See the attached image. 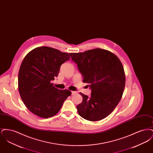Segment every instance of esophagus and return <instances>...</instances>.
<instances>
[{
	"instance_id": "1",
	"label": "esophagus",
	"mask_w": 153,
	"mask_h": 153,
	"mask_svg": "<svg viewBox=\"0 0 153 153\" xmlns=\"http://www.w3.org/2000/svg\"><path fill=\"white\" fill-rule=\"evenodd\" d=\"M76 94V92L75 91H72V95H74Z\"/></svg>"
}]
</instances>
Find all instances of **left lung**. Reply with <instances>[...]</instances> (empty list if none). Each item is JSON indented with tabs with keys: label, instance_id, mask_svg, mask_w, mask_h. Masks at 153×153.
<instances>
[{
	"label": "left lung",
	"instance_id": "left-lung-1",
	"mask_svg": "<svg viewBox=\"0 0 153 153\" xmlns=\"http://www.w3.org/2000/svg\"><path fill=\"white\" fill-rule=\"evenodd\" d=\"M69 54L83 82L91 89L90 97L80 93L83 100L76 106L79 115L92 122L104 119L115 108L123 93L126 79L120 61L102 49Z\"/></svg>",
	"mask_w": 153,
	"mask_h": 153
}]
</instances>
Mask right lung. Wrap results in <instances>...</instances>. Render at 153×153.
I'll return each instance as SVG.
<instances>
[{
	"instance_id": "right-lung-1",
	"label": "right lung",
	"mask_w": 153,
	"mask_h": 153,
	"mask_svg": "<svg viewBox=\"0 0 153 153\" xmlns=\"http://www.w3.org/2000/svg\"><path fill=\"white\" fill-rule=\"evenodd\" d=\"M69 59L68 53L47 46L36 48L26 56L18 74V90L30 112L43 118L58 113L71 92L56 88L51 81Z\"/></svg>"
}]
</instances>
